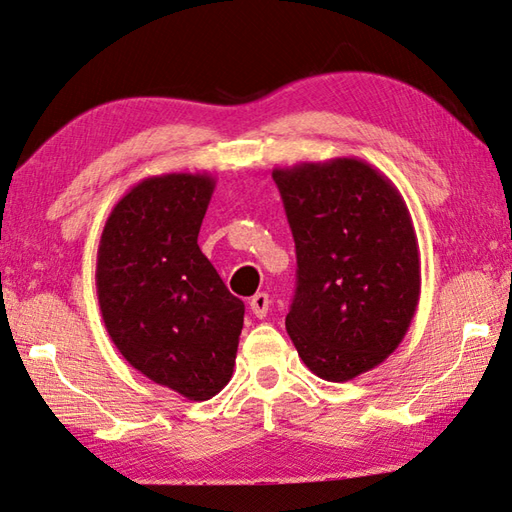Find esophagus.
<instances>
[{
  "label": "esophagus",
  "mask_w": 512,
  "mask_h": 512,
  "mask_svg": "<svg viewBox=\"0 0 512 512\" xmlns=\"http://www.w3.org/2000/svg\"><path fill=\"white\" fill-rule=\"evenodd\" d=\"M269 306H271V300H269L267 293H256L254 298L249 300V309H252V313L258 317V320H263V317H267Z\"/></svg>",
  "instance_id": "obj_1"
}]
</instances>
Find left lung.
<instances>
[{"instance_id": "8db88e82", "label": "left lung", "mask_w": 512, "mask_h": 512, "mask_svg": "<svg viewBox=\"0 0 512 512\" xmlns=\"http://www.w3.org/2000/svg\"><path fill=\"white\" fill-rule=\"evenodd\" d=\"M298 256L287 333L324 381L399 348L420 298V254L399 188L357 157L274 168Z\"/></svg>"}]
</instances>
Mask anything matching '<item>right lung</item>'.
<instances>
[{
	"instance_id": "obj_1",
	"label": "right lung",
	"mask_w": 512,
	"mask_h": 512,
	"mask_svg": "<svg viewBox=\"0 0 512 512\" xmlns=\"http://www.w3.org/2000/svg\"><path fill=\"white\" fill-rule=\"evenodd\" d=\"M214 186L208 173L142 179L113 206L96 258L111 342L188 401H208L232 379L245 315L197 245Z\"/></svg>"
}]
</instances>
